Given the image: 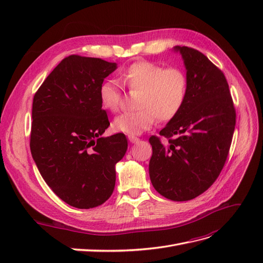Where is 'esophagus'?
Masks as SVG:
<instances>
[{
    "label": "esophagus",
    "mask_w": 263,
    "mask_h": 263,
    "mask_svg": "<svg viewBox=\"0 0 263 263\" xmlns=\"http://www.w3.org/2000/svg\"><path fill=\"white\" fill-rule=\"evenodd\" d=\"M128 140L132 142V144H135V142L139 141V138L136 136H128Z\"/></svg>",
    "instance_id": "1"
}]
</instances>
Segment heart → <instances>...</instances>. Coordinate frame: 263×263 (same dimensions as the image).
I'll use <instances>...</instances> for the list:
<instances>
[{"label": "heart", "mask_w": 263, "mask_h": 263, "mask_svg": "<svg viewBox=\"0 0 263 263\" xmlns=\"http://www.w3.org/2000/svg\"><path fill=\"white\" fill-rule=\"evenodd\" d=\"M123 83L136 93L138 108L122 113L113 121V129L129 136L139 135L154 126L157 118L168 122L184 106L189 92L185 72L179 68H164L151 61H137L121 72ZM102 106L115 113L122 107V86L114 80L103 81L99 87Z\"/></svg>", "instance_id": "heart-1"}]
</instances>
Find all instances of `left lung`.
Segmentation results:
<instances>
[{
    "mask_svg": "<svg viewBox=\"0 0 263 263\" xmlns=\"http://www.w3.org/2000/svg\"><path fill=\"white\" fill-rule=\"evenodd\" d=\"M186 69L189 92L180 113L151 136L149 176L158 193L171 201H190L218 178L225 165L236 125V110L222 71L205 54L176 46ZM176 136V139H172Z\"/></svg>",
    "mask_w": 263,
    "mask_h": 263,
    "instance_id": "8db88e82",
    "label": "left lung"
}]
</instances>
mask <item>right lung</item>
<instances>
[{
  "label": "right lung",
  "instance_id": "add662e5",
  "mask_svg": "<svg viewBox=\"0 0 263 263\" xmlns=\"http://www.w3.org/2000/svg\"><path fill=\"white\" fill-rule=\"evenodd\" d=\"M117 65L71 54L62 59L34 95L30 151L43 179L63 202L93 209L112 195L115 164L127 150L109 126L99 87Z\"/></svg>",
  "mask_w": 263,
  "mask_h": 263
}]
</instances>
